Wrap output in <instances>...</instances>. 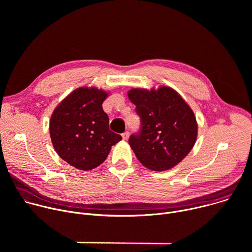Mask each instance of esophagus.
Segmentation results:
<instances>
[{"mask_svg": "<svg viewBox=\"0 0 252 252\" xmlns=\"http://www.w3.org/2000/svg\"><path fill=\"white\" fill-rule=\"evenodd\" d=\"M128 135H129V132H128V131H125V132L122 134V136H123V138H124L125 140H126V139L128 138Z\"/></svg>", "mask_w": 252, "mask_h": 252, "instance_id": "1", "label": "esophagus"}]
</instances>
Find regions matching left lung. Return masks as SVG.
Wrapping results in <instances>:
<instances>
[{
	"instance_id": "obj_1",
	"label": "left lung",
	"mask_w": 252,
	"mask_h": 252,
	"mask_svg": "<svg viewBox=\"0 0 252 252\" xmlns=\"http://www.w3.org/2000/svg\"><path fill=\"white\" fill-rule=\"evenodd\" d=\"M128 98L140 118V130L128 143L142 165L163 171L181 162L193 148L197 123L190 106L169 87L132 89Z\"/></svg>"
}]
</instances>
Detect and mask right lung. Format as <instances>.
<instances>
[{"label":"right lung","mask_w":252,"mask_h":252,"mask_svg":"<svg viewBox=\"0 0 252 252\" xmlns=\"http://www.w3.org/2000/svg\"><path fill=\"white\" fill-rule=\"evenodd\" d=\"M109 94L96 88H79L63 98L50 121V135L57 154L68 164L91 170L102 163L122 136L110 129L102 110Z\"/></svg>","instance_id":"1"}]
</instances>
